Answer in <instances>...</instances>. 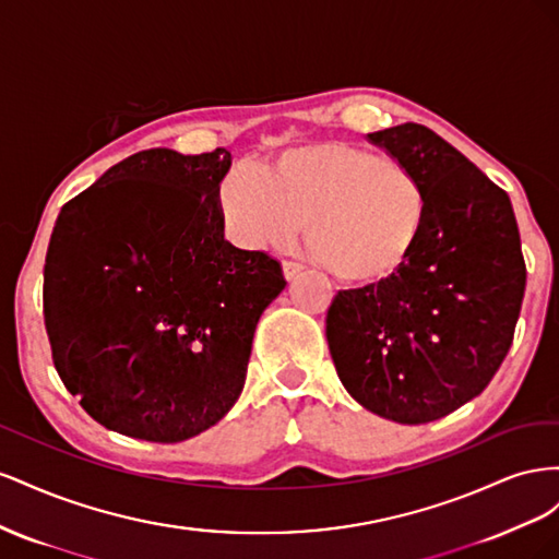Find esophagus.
<instances>
[{"label": "esophagus", "instance_id": "1", "mask_svg": "<svg viewBox=\"0 0 559 559\" xmlns=\"http://www.w3.org/2000/svg\"><path fill=\"white\" fill-rule=\"evenodd\" d=\"M282 270H284V277L286 280H294V277H298L302 273V270H306V265H300L296 261H284Z\"/></svg>", "mask_w": 559, "mask_h": 559}]
</instances>
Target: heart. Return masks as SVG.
<instances>
[{
    "instance_id": "b5f03b06",
    "label": "heart",
    "mask_w": 559,
    "mask_h": 559,
    "mask_svg": "<svg viewBox=\"0 0 559 559\" xmlns=\"http://www.w3.org/2000/svg\"><path fill=\"white\" fill-rule=\"evenodd\" d=\"M218 207L233 240L249 249L286 245L308 222L310 253L329 275L373 286L413 259L429 195L408 163L329 140L286 148L263 170L233 167Z\"/></svg>"
}]
</instances>
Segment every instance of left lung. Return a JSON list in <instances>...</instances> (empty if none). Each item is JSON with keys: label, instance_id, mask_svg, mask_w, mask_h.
<instances>
[{"label": "left lung", "instance_id": "1", "mask_svg": "<svg viewBox=\"0 0 559 559\" xmlns=\"http://www.w3.org/2000/svg\"><path fill=\"white\" fill-rule=\"evenodd\" d=\"M368 142L425 181L429 218L399 275L337 292L326 341L349 396L399 425H427L495 378L511 349L524 267L511 198L433 130L403 123Z\"/></svg>", "mask_w": 559, "mask_h": 559}]
</instances>
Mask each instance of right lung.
Listing matches in <instances>:
<instances>
[{
    "mask_svg": "<svg viewBox=\"0 0 559 559\" xmlns=\"http://www.w3.org/2000/svg\"><path fill=\"white\" fill-rule=\"evenodd\" d=\"M230 151H140L60 210L44 321L60 380L99 425L151 443L214 427L240 399L282 265L224 238Z\"/></svg>",
    "mask_w": 559,
    "mask_h": 559,
    "instance_id": "obj_1",
    "label": "right lung"
}]
</instances>
